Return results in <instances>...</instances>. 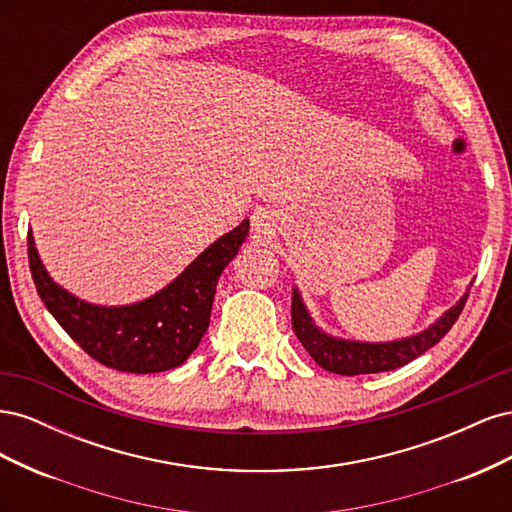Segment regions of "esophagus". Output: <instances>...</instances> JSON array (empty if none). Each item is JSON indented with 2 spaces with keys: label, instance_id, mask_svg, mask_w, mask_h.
I'll list each match as a JSON object with an SVG mask.
<instances>
[{
  "label": "esophagus",
  "instance_id": "obj_1",
  "mask_svg": "<svg viewBox=\"0 0 512 512\" xmlns=\"http://www.w3.org/2000/svg\"><path fill=\"white\" fill-rule=\"evenodd\" d=\"M275 228V218L269 213V211H256L252 215V230L256 232V235H271Z\"/></svg>",
  "mask_w": 512,
  "mask_h": 512
}]
</instances>
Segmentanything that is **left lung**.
<instances>
[{"label":"left lung","instance_id":"1","mask_svg":"<svg viewBox=\"0 0 512 512\" xmlns=\"http://www.w3.org/2000/svg\"><path fill=\"white\" fill-rule=\"evenodd\" d=\"M468 294L470 292L463 294L451 309H446L431 327L421 333L395 339V342H354V339L324 333L309 316L299 290L292 288V329L309 356L327 371L339 376L380 374V371H391L406 365L431 346H436L457 322L463 305L468 301Z\"/></svg>","mask_w":512,"mask_h":512}]
</instances>
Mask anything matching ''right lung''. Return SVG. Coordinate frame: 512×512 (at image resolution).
<instances>
[{"mask_svg": "<svg viewBox=\"0 0 512 512\" xmlns=\"http://www.w3.org/2000/svg\"><path fill=\"white\" fill-rule=\"evenodd\" d=\"M250 220L213 241L166 288L132 305H94L53 282L32 232L29 269L42 303L91 359L128 374H156L183 365L209 329L215 286L243 245Z\"/></svg>", "mask_w": 512, "mask_h": 512, "instance_id": "add662e5", "label": "right lung"}]
</instances>
